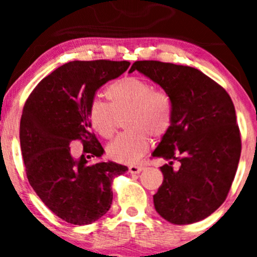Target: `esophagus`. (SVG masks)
Returning a JSON list of instances; mask_svg holds the SVG:
<instances>
[{
	"label": "esophagus",
	"instance_id": "1",
	"mask_svg": "<svg viewBox=\"0 0 257 257\" xmlns=\"http://www.w3.org/2000/svg\"><path fill=\"white\" fill-rule=\"evenodd\" d=\"M144 170L143 166H131L129 167V173L131 174H139Z\"/></svg>",
	"mask_w": 257,
	"mask_h": 257
}]
</instances>
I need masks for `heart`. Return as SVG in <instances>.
<instances>
[{
	"label": "heart",
	"instance_id": "b5f03b06",
	"mask_svg": "<svg viewBox=\"0 0 257 257\" xmlns=\"http://www.w3.org/2000/svg\"><path fill=\"white\" fill-rule=\"evenodd\" d=\"M108 102L94 99L89 120L94 131L110 139L117 131L119 117H125L123 133L107 146L108 156L119 163H135L145 155L150 138H162L169 131L173 118L172 101L166 93L137 77L118 79L106 89Z\"/></svg>",
	"mask_w": 257,
	"mask_h": 257
}]
</instances>
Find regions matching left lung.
I'll return each instance as SVG.
<instances>
[{"label":"left lung","mask_w":257,"mask_h":257,"mask_svg":"<svg viewBox=\"0 0 257 257\" xmlns=\"http://www.w3.org/2000/svg\"><path fill=\"white\" fill-rule=\"evenodd\" d=\"M139 71L169 96L173 118L152 157L163 184L153 196L156 211L174 225L198 222L225 202L239 163L241 143L231 98L213 79L194 67L135 61ZM174 160L180 162L174 170Z\"/></svg>","instance_id":"left-lung-1"}]
</instances>
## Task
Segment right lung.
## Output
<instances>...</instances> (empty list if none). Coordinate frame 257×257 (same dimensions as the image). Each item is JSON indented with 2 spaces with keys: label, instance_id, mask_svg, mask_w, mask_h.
Returning a JSON list of instances; mask_svg holds the SVG:
<instances>
[{
  "label": "right lung",
  "instance_id": "obj_1",
  "mask_svg": "<svg viewBox=\"0 0 257 257\" xmlns=\"http://www.w3.org/2000/svg\"><path fill=\"white\" fill-rule=\"evenodd\" d=\"M129 61H70L44 77L26 100L20 147L26 175L41 200L72 225H89L112 204L111 182L128 168L114 162L88 164L104 149L90 132L89 106L96 90L126 71ZM81 140L75 159L69 144Z\"/></svg>",
  "mask_w": 257,
  "mask_h": 257
}]
</instances>
